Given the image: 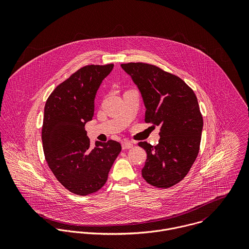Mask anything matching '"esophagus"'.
Instances as JSON below:
<instances>
[{
  "mask_svg": "<svg viewBox=\"0 0 249 249\" xmlns=\"http://www.w3.org/2000/svg\"><path fill=\"white\" fill-rule=\"evenodd\" d=\"M122 147L123 149H128L133 147V142H129V141H125V142H122Z\"/></svg>",
  "mask_w": 249,
  "mask_h": 249,
  "instance_id": "34e87169",
  "label": "esophagus"
}]
</instances>
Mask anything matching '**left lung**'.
<instances>
[{"label": "left lung", "mask_w": 249, "mask_h": 249, "mask_svg": "<svg viewBox=\"0 0 249 249\" xmlns=\"http://www.w3.org/2000/svg\"><path fill=\"white\" fill-rule=\"evenodd\" d=\"M121 67L138 87L144 121L160 126L157 145L138 144L147 156L142 177L157 188H170L187 176L199 151L203 119L194 91L177 75L146 63Z\"/></svg>", "instance_id": "left-lung-1"}]
</instances>
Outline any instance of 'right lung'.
I'll return each mask as SVG.
<instances>
[{
	"mask_svg": "<svg viewBox=\"0 0 249 249\" xmlns=\"http://www.w3.org/2000/svg\"><path fill=\"white\" fill-rule=\"evenodd\" d=\"M113 64L88 65L73 72L48 98L42 126L46 161L56 179L72 194L87 196L107 182L122 150L120 142L90 140L84 128L92 120L95 98Z\"/></svg>",
	"mask_w": 249,
	"mask_h": 249,
	"instance_id": "1",
	"label": "right lung"
}]
</instances>
